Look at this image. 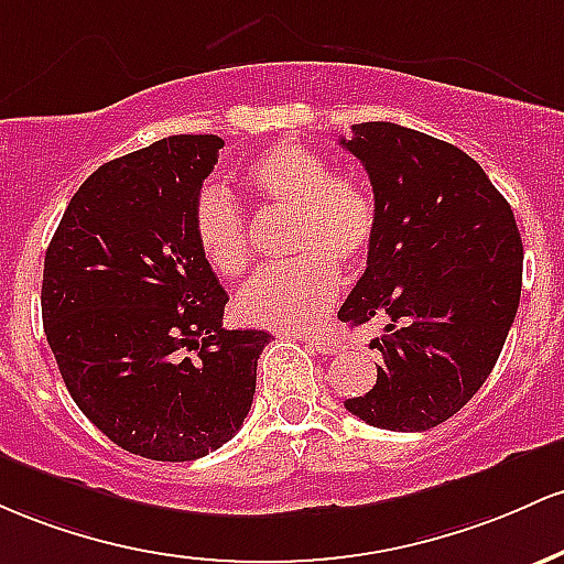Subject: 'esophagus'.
<instances>
[{
  "label": "esophagus",
  "mask_w": 564,
  "mask_h": 564,
  "mask_svg": "<svg viewBox=\"0 0 564 564\" xmlns=\"http://www.w3.org/2000/svg\"><path fill=\"white\" fill-rule=\"evenodd\" d=\"M306 340H308V346H312V349L322 354V357H333V354H338L340 349H344V344H340V340L330 333L306 335Z\"/></svg>",
  "instance_id": "esophagus-1"
}]
</instances>
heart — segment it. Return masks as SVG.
I'll use <instances>...</instances> for the list:
<instances>
[{
  "mask_svg": "<svg viewBox=\"0 0 564 564\" xmlns=\"http://www.w3.org/2000/svg\"><path fill=\"white\" fill-rule=\"evenodd\" d=\"M245 183L258 199L290 210L284 252L293 261L258 271L239 290V322L299 330L333 306L340 293L335 263L357 269L378 234V202L357 175H333L319 151L280 141L252 156ZM194 239L218 276L234 280L250 263L248 218L220 186L202 188L194 205Z\"/></svg>",
  "mask_w": 564,
  "mask_h": 564,
  "instance_id": "b5f03b06",
  "label": "heart"
}]
</instances>
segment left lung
I'll use <instances>...</instances> for the list:
<instances>
[{
	"mask_svg": "<svg viewBox=\"0 0 564 564\" xmlns=\"http://www.w3.org/2000/svg\"><path fill=\"white\" fill-rule=\"evenodd\" d=\"M340 145L378 202L367 269L338 319L386 322L376 386L357 419L426 432L458 413L496 367L522 293V237L485 170L458 145L391 122L354 124Z\"/></svg>",
	"mask_w": 564,
	"mask_h": 564,
	"instance_id": "1",
	"label": "left lung"
}]
</instances>
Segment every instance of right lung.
Wrapping results in <instances>:
<instances>
[{
	"instance_id": "obj_1",
	"label": "right lung",
	"mask_w": 564,
	"mask_h": 564,
	"mask_svg": "<svg viewBox=\"0 0 564 564\" xmlns=\"http://www.w3.org/2000/svg\"><path fill=\"white\" fill-rule=\"evenodd\" d=\"M218 135L100 164L44 256L42 322L68 394L122 451L194 460L242 426L271 335L224 330L229 295L194 239Z\"/></svg>"
}]
</instances>
